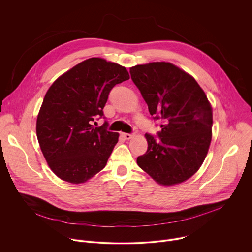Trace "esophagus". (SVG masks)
I'll return each instance as SVG.
<instances>
[{
	"instance_id": "esophagus-1",
	"label": "esophagus",
	"mask_w": 252,
	"mask_h": 252,
	"mask_svg": "<svg viewBox=\"0 0 252 252\" xmlns=\"http://www.w3.org/2000/svg\"><path fill=\"white\" fill-rule=\"evenodd\" d=\"M122 135L126 138V139H130L132 137L131 133H122Z\"/></svg>"
}]
</instances>
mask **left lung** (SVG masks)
I'll return each instance as SVG.
<instances>
[{"label":"left lung","instance_id":"8db88e82","mask_svg":"<svg viewBox=\"0 0 252 252\" xmlns=\"http://www.w3.org/2000/svg\"><path fill=\"white\" fill-rule=\"evenodd\" d=\"M133 84L161 130L158 140L146 133L148 151L138 166L162 186L181 184L201 166L211 141L212 109L197 82L170 63L129 68Z\"/></svg>","mask_w":252,"mask_h":252}]
</instances>
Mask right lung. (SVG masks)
Returning <instances> with one entry per match:
<instances>
[{
	"mask_svg": "<svg viewBox=\"0 0 252 252\" xmlns=\"http://www.w3.org/2000/svg\"><path fill=\"white\" fill-rule=\"evenodd\" d=\"M128 79L125 66L91 58L48 90L37 119V136L49 166L63 181L83 184L105 166L120 134L106 129V121L99 127L93 122L103 117L112 89Z\"/></svg>",
	"mask_w": 252,
	"mask_h": 252,
	"instance_id": "add662e5",
	"label": "right lung"
}]
</instances>
